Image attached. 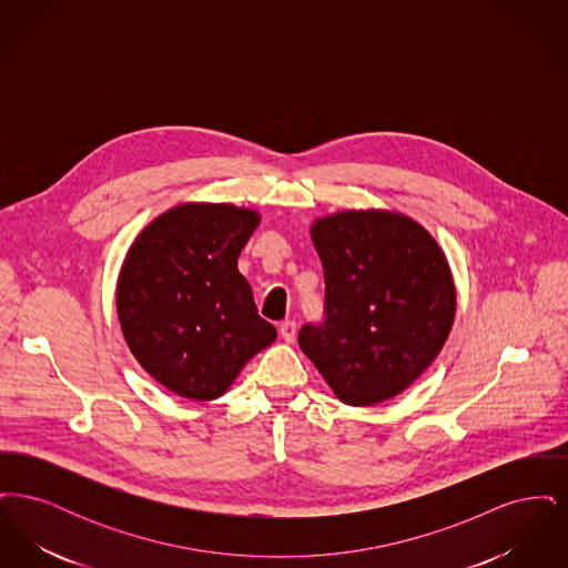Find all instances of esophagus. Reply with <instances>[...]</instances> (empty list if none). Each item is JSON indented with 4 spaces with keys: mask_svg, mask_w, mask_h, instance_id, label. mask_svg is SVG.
Wrapping results in <instances>:
<instances>
[{
    "mask_svg": "<svg viewBox=\"0 0 568 568\" xmlns=\"http://www.w3.org/2000/svg\"><path fill=\"white\" fill-rule=\"evenodd\" d=\"M296 329V322H292V320H285L283 324L278 325V334H281V338H283L285 343H294Z\"/></svg>",
    "mask_w": 568,
    "mask_h": 568,
    "instance_id": "1",
    "label": "esophagus"
}]
</instances>
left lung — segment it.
Here are the masks:
<instances>
[{"label": "left lung", "mask_w": 568, "mask_h": 568, "mask_svg": "<svg viewBox=\"0 0 568 568\" xmlns=\"http://www.w3.org/2000/svg\"><path fill=\"white\" fill-rule=\"evenodd\" d=\"M325 276V324L297 343L349 406L385 403L419 377L449 338L456 285L433 234L415 219L343 211L311 225Z\"/></svg>", "instance_id": "1"}]
</instances>
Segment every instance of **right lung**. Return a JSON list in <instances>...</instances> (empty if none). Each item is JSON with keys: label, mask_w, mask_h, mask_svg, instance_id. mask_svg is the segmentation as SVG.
I'll use <instances>...</instances> for the list:
<instances>
[{"label": "right lung", "mask_w": 568, "mask_h": 568, "mask_svg": "<svg viewBox=\"0 0 568 568\" xmlns=\"http://www.w3.org/2000/svg\"><path fill=\"white\" fill-rule=\"evenodd\" d=\"M246 206L185 202L153 219L116 281V315L138 364L190 400L223 396L276 338L257 315L239 255L260 225Z\"/></svg>", "instance_id": "right-lung-1"}]
</instances>
